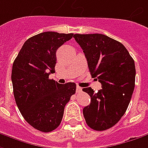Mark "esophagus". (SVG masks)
<instances>
[{
  "label": "esophagus",
  "instance_id": "esophagus-1",
  "mask_svg": "<svg viewBox=\"0 0 148 148\" xmlns=\"http://www.w3.org/2000/svg\"><path fill=\"white\" fill-rule=\"evenodd\" d=\"M81 91H82V88L79 86H77V88H76V92L79 93H80Z\"/></svg>",
  "mask_w": 148,
  "mask_h": 148
}]
</instances>
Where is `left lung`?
Instances as JSON below:
<instances>
[{
  "label": "left lung",
  "instance_id": "1",
  "mask_svg": "<svg viewBox=\"0 0 148 148\" xmlns=\"http://www.w3.org/2000/svg\"><path fill=\"white\" fill-rule=\"evenodd\" d=\"M88 62L89 72L98 78L102 89L92 88L83 91L91 103L83 109L86 123L93 130L104 131L114 126L124 115L135 87L134 60L125 46L102 34H75Z\"/></svg>",
  "mask_w": 148,
  "mask_h": 148
}]
</instances>
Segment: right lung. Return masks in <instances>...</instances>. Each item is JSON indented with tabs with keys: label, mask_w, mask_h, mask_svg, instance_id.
<instances>
[{
	"label": "right lung",
	"mask_w": 148,
	"mask_h": 148,
	"mask_svg": "<svg viewBox=\"0 0 148 148\" xmlns=\"http://www.w3.org/2000/svg\"><path fill=\"white\" fill-rule=\"evenodd\" d=\"M74 34L47 31L24 43L12 65L11 81L16 105L34 128L49 132L61 123L64 107L75 93L76 84L49 79L55 73L56 50Z\"/></svg>",
	"instance_id": "obj_1"
}]
</instances>
